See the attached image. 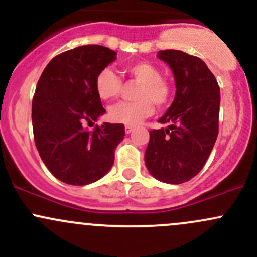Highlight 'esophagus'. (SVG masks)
I'll return each instance as SVG.
<instances>
[{"mask_svg": "<svg viewBox=\"0 0 257 257\" xmlns=\"http://www.w3.org/2000/svg\"><path fill=\"white\" fill-rule=\"evenodd\" d=\"M133 126H131V125H126L125 126V133L126 134H129V133H132V132H133Z\"/></svg>", "mask_w": 257, "mask_h": 257, "instance_id": "obj_1", "label": "esophagus"}]
</instances>
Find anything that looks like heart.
<instances>
[{"label": "heart", "instance_id": "heart-1", "mask_svg": "<svg viewBox=\"0 0 257 257\" xmlns=\"http://www.w3.org/2000/svg\"><path fill=\"white\" fill-rule=\"evenodd\" d=\"M129 79L138 83L134 90V102H120L110 107L108 116L114 123L124 125H137L154 112V107L164 108L172 98V87L154 64L149 62H136L124 68ZM95 92L102 100H112L118 97L123 83L115 72L104 68L97 74L94 82Z\"/></svg>", "mask_w": 257, "mask_h": 257}]
</instances>
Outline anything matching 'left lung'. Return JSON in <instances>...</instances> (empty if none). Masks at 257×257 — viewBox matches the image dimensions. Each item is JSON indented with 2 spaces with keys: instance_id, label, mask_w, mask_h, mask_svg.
<instances>
[{
  "instance_id": "8db88e82",
  "label": "left lung",
  "mask_w": 257,
  "mask_h": 257,
  "mask_svg": "<svg viewBox=\"0 0 257 257\" xmlns=\"http://www.w3.org/2000/svg\"><path fill=\"white\" fill-rule=\"evenodd\" d=\"M174 73V102L159 119L165 128L150 131L145 165L168 184L193 179L208 160L219 133L220 88L200 58L177 49L158 52Z\"/></svg>"
}]
</instances>
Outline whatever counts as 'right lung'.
<instances>
[{"mask_svg": "<svg viewBox=\"0 0 257 257\" xmlns=\"http://www.w3.org/2000/svg\"><path fill=\"white\" fill-rule=\"evenodd\" d=\"M115 56L103 46H80L54 57L38 79L32 100L36 147L49 172L69 185L104 177L125 136L123 124L87 128L105 113L94 82Z\"/></svg>", "mask_w": 257, "mask_h": 257, "instance_id": "add662e5", "label": "right lung"}]
</instances>
